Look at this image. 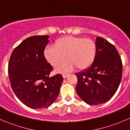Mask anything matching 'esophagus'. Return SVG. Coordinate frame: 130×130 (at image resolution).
Masks as SVG:
<instances>
[{
    "label": "esophagus",
    "instance_id": "1",
    "mask_svg": "<svg viewBox=\"0 0 130 130\" xmlns=\"http://www.w3.org/2000/svg\"><path fill=\"white\" fill-rule=\"evenodd\" d=\"M62 76L64 78H67L68 76H69V74H68V73H63Z\"/></svg>",
    "mask_w": 130,
    "mask_h": 130
}]
</instances>
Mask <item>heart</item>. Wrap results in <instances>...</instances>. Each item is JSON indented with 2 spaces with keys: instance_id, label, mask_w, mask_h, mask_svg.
<instances>
[{
  "instance_id": "heart-1",
  "label": "heart",
  "mask_w": 130,
  "mask_h": 130,
  "mask_svg": "<svg viewBox=\"0 0 130 130\" xmlns=\"http://www.w3.org/2000/svg\"><path fill=\"white\" fill-rule=\"evenodd\" d=\"M96 54V45L94 41L82 37L65 36L55 42L54 47L44 50V57L53 67H57L58 72H68L75 67L84 70L92 64Z\"/></svg>"
}]
</instances>
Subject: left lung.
<instances>
[{
  "mask_svg": "<svg viewBox=\"0 0 130 130\" xmlns=\"http://www.w3.org/2000/svg\"><path fill=\"white\" fill-rule=\"evenodd\" d=\"M95 41L96 54L89 69L75 73L76 92L89 105H99L115 95L121 82L123 64L116 47L101 37Z\"/></svg>",
  "mask_w": 130,
  "mask_h": 130,
  "instance_id": "obj_1",
  "label": "left lung"
}]
</instances>
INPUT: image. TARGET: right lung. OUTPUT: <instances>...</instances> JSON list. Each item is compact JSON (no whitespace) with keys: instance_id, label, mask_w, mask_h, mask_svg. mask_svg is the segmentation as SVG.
<instances>
[{"instance_id":"obj_1","label":"right lung","mask_w":130,"mask_h":130,"mask_svg":"<svg viewBox=\"0 0 130 130\" xmlns=\"http://www.w3.org/2000/svg\"><path fill=\"white\" fill-rule=\"evenodd\" d=\"M49 36H33L13 50L8 65L10 86L18 99L31 109L50 106L60 92L61 74L50 77L53 67L44 55Z\"/></svg>"}]
</instances>
